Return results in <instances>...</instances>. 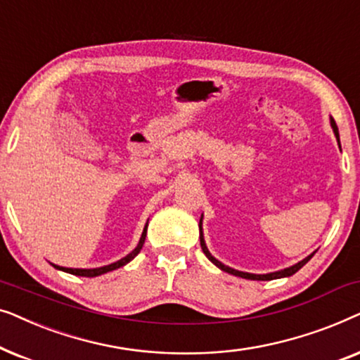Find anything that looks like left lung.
Instances as JSON below:
<instances>
[{
	"mask_svg": "<svg viewBox=\"0 0 360 360\" xmlns=\"http://www.w3.org/2000/svg\"><path fill=\"white\" fill-rule=\"evenodd\" d=\"M329 122H331V127H333V132H334V136H336V139H338V142H339V131H338V126H336V121L333 120V117H329ZM341 147V146H339ZM203 214H201V218H200V243H201V249H203V252H205V255L206 257H208L211 262H213L216 267L218 269H221V270H224V272H228V274H231V275H236V277H240V278H248V280H275V278H283V277H290V275H293V274H297L300 269L303 267L304 264L308 262L309 259L313 257L314 254H316V250H314L313 254H309L308 257H304L303 260H300L298 264H295V265H292V267H287V269H282V270H277V272H270V274H249V272H240V270H236V269H231V267H228V265H224L223 262H219L218 259L216 257H213V255H211V252L208 250V248H206V243H205V236H203Z\"/></svg>",
	"mask_w": 360,
	"mask_h": 360,
	"instance_id": "8db88e82",
	"label": "left lung"
}]
</instances>
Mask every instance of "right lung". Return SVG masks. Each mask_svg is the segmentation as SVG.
Listing matches in <instances>:
<instances>
[{
  "label": "right lung",
  "instance_id": "right-lung-1",
  "mask_svg": "<svg viewBox=\"0 0 360 360\" xmlns=\"http://www.w3.org/2000/svg\"><path fill=\"white\" fill-rule=\"evenodd\" d=\"M147 224H149V221H147L146 226H144V231H142L139 244L136 245V249L132 250V252L127 254L126 257H122V259L117 260V262H112L110 265H103V267H96V269H68V267H60V265H56V264H52V265L57 270H62V272H67V274H72V275H78V277H98V275H103V274H106V272H111V270L120 269V267H122V265H126L127 262H131V260L134 259L136 255L141 252L142 245H144V240H146Z\"/></svg>",
  "mask_w": 360,
  "mask_h": 360
}]
</instances>
